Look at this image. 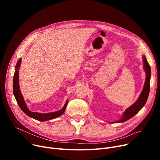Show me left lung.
I'll list each match as a JSON object with an SVG mask.
<instances>
[{"mask_svg": "<svg viewBox=\"0 0 160 160\" xmlns=\"http://www.w3.org/2000/svg\"><path fill=\"white\" fill-rule=\"evenodd\" d=\"M143 64L144 70L146 72V79L143 89L142 90L141 95H139L137 101L124 112L122 118L115 122H123L131 119L132 117H133L139 112V110L144 106L147 102L150 91V79L151 77V71L150 67L145 56H143Z\"/></svg>", "mask_w": 160, "mask_h": 160, "instance_id": "obj_1", "label": "left lung"}]
</instances>
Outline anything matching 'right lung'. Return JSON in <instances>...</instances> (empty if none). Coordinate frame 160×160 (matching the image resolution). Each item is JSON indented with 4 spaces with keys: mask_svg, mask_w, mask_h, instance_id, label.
<instances>
[{
    "mask_svg": "<svg viewBox=\"0 0 160 160\" xmlns=\"http://www.w3.org/2000/svg\"><path fill=\"white\" fill-rule=\"evenodd\" d=\"M21 62V59H19L15 66V73H14L13 79V94H14L15 98L17 100V102H18V105L21 108L22 111L30 117H32V118L36 119L39 121H46L48 120L55 119L56 117L62 115L65 112L67 103H68V99L67 100V101L64 106L63 107V108L60 111L48 113H41L38 112H32L28 110L26 103L24 102L22 95L21 94V92L19 88V69L20 67Z\"/></svg>",
    "mask_w": 160,
    "mask_h": 160,
    "instance_id": "add662e5",
    "label": "right lung"
}]
</instances>
